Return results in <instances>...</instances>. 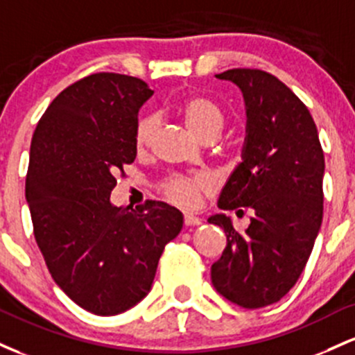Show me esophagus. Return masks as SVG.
Here are the masks:
<instances>
[{"label":"esophagus","mask_w":355,"mask_h":355,"mask_svg":"<svg viewBox=\"0 0 355 355\" xmlns=\"http://www.w3.org/2000/svg\"><path fill=\"white\" fill-rule=\"evenodd\" d=\"M184 225L186 226H199L201 225V220L198 216H193V214H184Z\"/></svg>","instance_id":"1"}]
</instances>
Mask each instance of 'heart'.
Segmentation results:
<instances>
[{"label":"heart","mask_w":355,"mask_h":355,"mask_svg":"<svg viewBox=\"0 0 355 355\" xmlns=\"http://www.w3.org/2000/svg\"><path fill=\"white\" fill-rule=\"evenodd\" d=\"M178 112L189 127V130L198 139H206L209 135L221 134L225 129L226 117L221 107L205 95H188L182 98L178 105ZM156 134V119L153 115L139 119L134 130V146L135 150L142 153L153 142ZM213 184L206 176H173L166 179L161 184V193L167 201L179 206L182 209L198 208L205 193H209Z\"/></svg>","instance_id":"b5f03b06"}]
</instances>
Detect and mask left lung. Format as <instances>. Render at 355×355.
Returning <instances> with one entry per match:
<instances>
[{"label": "left lung", "mask_w": 355, "mask_h": 355, "mask_svg": "<svg viewBox=\"0 0 355 355\" xmlns=\"http://www.w3.org/2000/svg\"><path fill=\"white\" fill-rule=\"evenodd\" d=\"M216 77L240 87L248 117L243 162L218 206L253 216L245 234L225 214L208 220L226 233L211 282L226 300L261 309L290 292L312 253L324 216V150L306 105L275 75L233 69Z\"/></svg>", "instance_id": "obj_1"}]
</instances>
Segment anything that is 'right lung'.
Returning a JSON list of instances; mask_svg holds the SVG:
<instances>
[{
	"instance_id": "obj_1",
	"label": "right lung",
	"mask_w": 355,
	"mask_h": 355,
	"mask_svg": "<svg viewBox=\"0 0 355 355\" xmlns=\"http://www.w3.org/2000/svg\"><path fill=\"white\" fill-rule=\"evenodd\" d=\"M153 90L141 78L94 73L62 90L38 121L26 201L51 278L95 315H117L147 295L164 246L182 228L166 202L110 205L115 174L134 162V130Z\"/></svg>"
}]
</instances>
